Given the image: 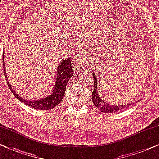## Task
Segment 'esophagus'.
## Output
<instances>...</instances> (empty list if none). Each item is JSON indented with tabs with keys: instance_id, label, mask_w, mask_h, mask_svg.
<instances>
[{
	"instance_id": "esophagus-1",
	"label": "esophagus",
	"mask_w": 159,
	"mask_h": 159,
	"mask_svg": "<svg viewBox=\"0 0 159 159\" xmlns=\"http://www.w3.org/2000/svg\"><path fill=\"white\" fill-rule=\"evenodd\" d=\"M88 59L89 58L87 57V55H84V56H80L79 57V61H77L78 62V64H79V66H86L87 65V61H88Z\"/></svg>"
}]
</instances>
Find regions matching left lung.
Wrapping results in <instances>:
<instances>
[{
    "label": "left lung",
    "instance_id": "obj_1",
    "mask_svg": "<svg viewBox=\"0 0 159 159\" xmlns=\"http://www.w3.org/2000/svg\"><path fill=\"white\" fill-rule=\"evenodd\" d=\"M93 80H94V88L93 91H92V99H93V104L96 106L97 108H99L101 112L103 113H115L117 111H122L124 108H127L128 106H131V104H128V105H119V106H114L111 105V104L108 103L103 98V97L100 93H98V89H97V80L96 77L93 73Z\"/></svg>",
    "mask_w": 159,
    "mask_h": 159
}]
</instances>
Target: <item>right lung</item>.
<instances>
[{
  "instance_id": "add662e5",
  "label": "right lung",
  "mask_w": 159,
  "mask_h": 159,
  "mask_svg": "<svg viewBox=\"0 0 159 159\" xmlns=\"http://www.w3.org/2000/svg\"><path fill=\"white\" fill-rule=\"evenodd\" d=\"M3 56V58H4ZM72 59L73 58L69 57V58H68L67 59H65V60L62 61L61 63H59L58 70H57L55 86H54L53 92H52V93L51 95H49V96L38 101H28L26 99L23 98L21 96H19L18 93H16V92H15V91L12 89L11 84H9V82L8 81V77H7L6 75V70H5L4 67L5 77H6V82L8 85V87L10 88L11 92L13 93L15 97H16V98H17L19 101H20L21 102L26 104L27 106H29L30 107L35 108V109H52V108H55L57 105H58V104L61 103V101H62L63 97L64 96L66 87L67 86L68 81L69 80V79H70V78L73 76V70L72 68L71 63ZM3 61H4L3 60V66H5Z\"/></svg>"
}]
</instances>
